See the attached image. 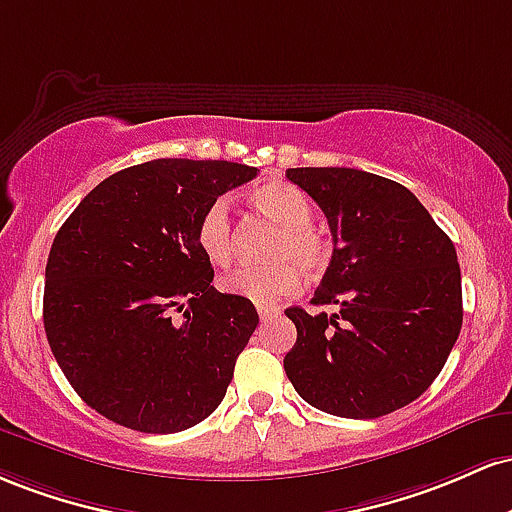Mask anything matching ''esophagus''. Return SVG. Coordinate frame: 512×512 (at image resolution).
<instances>
[{
	"instance_id": "obj_1",
	"label": "esophagus",
	"mask_w": 512,
	"mask_h": 512,
	"mask_svg": "<svg viewBox=\"0 0 512 512\" xmlns=\"http://www.w3.org/2000/svg\"><path fill=\"white\" fill-rule=\"evenodd\" d=\"M278 314L280 312L275 307H258V317H261V321H271L278 317Z\"/></svg>"
}]
</instances>
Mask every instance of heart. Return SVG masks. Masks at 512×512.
<instances>
[{
  "label": "heart",
  "mask_w": 512,
  "mask_h": 512,
  "mask_svg": "<svg viewBox=\"0 0 512 512\" xmlns=\"http://www.w3.org/2000/svg\"><path fill=\"white\" fill-rule=\"evenodd\" d=\"M258 210L278 222L280 234L271 246V266H251L225 275L220 287L261 307H271L283 297L302 290V268L321 273L331 261V244L312 227V203L300 188L290 183H266L251 193ZM195 241L212 266L225 268L234 261L232 208L227 198H215L200 215Z\"/></svg>",
  "instance_id": "1"
}]
</instances>
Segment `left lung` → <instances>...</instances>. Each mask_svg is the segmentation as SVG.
Instances as JSON below:
<instances>
[{"mask_svg": "<svg viewBox=\"0 0 512 512\" xmlns=\"http://www.w3.org/2000/svg\"><path fill=\"white\" fill-rule=\"evenodd\" d=\"M324 210L333 256L312 304L285 309L297 341L292 387L314 409L380 418L440 375L462 329V275L450 237L401 183L343 166L287 169Z\"/></svg>", "mask_w": 512, "mask_h": 512, "instance_id": "obj_1", "label": "left lung"}]
</instances>
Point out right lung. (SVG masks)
<instances>
[{
  "label": "right lung",
  "mask_w": 512,
  "mask_h": 512,
  "mask_svg": "<svg viewBox=\"0 0 512 512\" xmlns=\"http://www.w3.org/2000/svg\"><path fill=\"white\" fill-rule=\"evenodd\" d=\"M254 176L246 164L154 159L101 181L57 232L45 336L74 392L108 421L179 433L225 399L258 314L210 285L195 227Z\"/></svg>",
  "instance_id": "right-lung-1"
}]
</instances>
